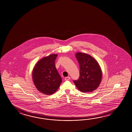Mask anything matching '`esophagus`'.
Instances as JSON below:
<instances>
[{
	"label": "esophagus",
	"instance_id": "1",
	"mask_svg": "<svg viewBox=\"0 0 132 132\" xmlns=\"http://www.w3.org/2000/svg\"><path fill=\"white\" fill-rule=\"evenodd\" d=\"M70 77L69 76L66 77H65V81H68V80H70Z\"/></svg>",
	"mask_w": 132,
	"mask_h": 132
}]
</instances>
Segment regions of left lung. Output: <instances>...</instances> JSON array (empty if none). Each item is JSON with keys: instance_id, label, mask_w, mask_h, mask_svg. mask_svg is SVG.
I'll return each mask as SVG.
<instances>
[{"instance_id": "obj_1", "label": "left lung", "mask_w": 132, "mask_h": 132, "mask_svg": "<svg viewBox=\"0 0 132 132\" xmlns=\"http://www.w3.org/2000/svg\"><path fill=\"white\" fill-rule=\"evenodd\" d=\"M80 66V76L73 82L82 92H92L102 80V72L98 63L91 56L79 52L76 55Z\"/></svg>"}]
</instances>
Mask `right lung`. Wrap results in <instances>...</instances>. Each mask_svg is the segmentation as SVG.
<instances>
[{
	"label": "right lung",
	"mask_w": 132,
	"mask_h": 132,
	"mask_svg": "<svg viewBox=\"0 0 132 132\" xmlns=\"http://www.w3.org/2000/svg\"><path fill=\"white\" fill-rule=\"evenodd\" d=\"M57 54H52L40 60L33 69V80L40 92L51 95L58 89L62 78L55 66Z\"/></svg>",
	"instance_id": "obj_1"
}]
</instances>
